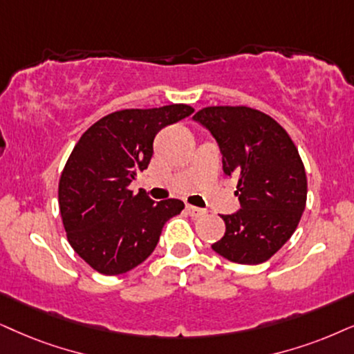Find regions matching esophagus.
<instances>
[{"instance_id": "1", "label": "esophagus", "mask_w": 354, "mask_h": 354, "mask_svg": "<svg viewBox=\"0 0 354 354\" xmlns=\"http://www.w3.org/2000/svg\"><path fill=\"white\" fill-rule=\"evenodd\" d=\"M186 210L191 217H203L205 214V209H199L196 205H186Z\"/></svg>"}]
</instances>
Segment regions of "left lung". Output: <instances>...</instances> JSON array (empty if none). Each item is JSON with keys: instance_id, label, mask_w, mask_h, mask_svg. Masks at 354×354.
Listing matches in <instances>:
<instances>
[{"instance_id": "1", "label": "left lung", "mask_w": 354, "mask_h": 354, "mask_svg": "<svg viewBox=\"0 0 354 354\" xmlns=\"http://www.w3.org/2000/svg\"><path fill=\"white\" fill-rule=\"evenodd\" d=\"M217 140L223 173L239 178L241 209L222 216L225 234L214 252L240 265L270 259L292 236L307 201L297 147L271 115L247 106H209L194 114Z\"/></svg>"}]
</instances>
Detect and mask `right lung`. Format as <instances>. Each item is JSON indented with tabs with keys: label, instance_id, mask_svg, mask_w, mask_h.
<instances>
[{
	"label": "right lung",
	"instance_id": "obj_1",
	"mask_svg": "<svg viewBox=\"0 0 354 354\" xmlns=\"http://www.w3.org/2000/svg\"><path fill=\"white\" fill-rule=\"evenodd\" d=\"M192 113L187 104L115 111L71 150L58 181V205L68 243L95 271L124 274L144 263L167 221L185 209L180 199L155 203L129 185L149 167L156 133Z\"/></svg>",
	"mask_w": 354,
	"mask_h": 354
}]
</instances>
